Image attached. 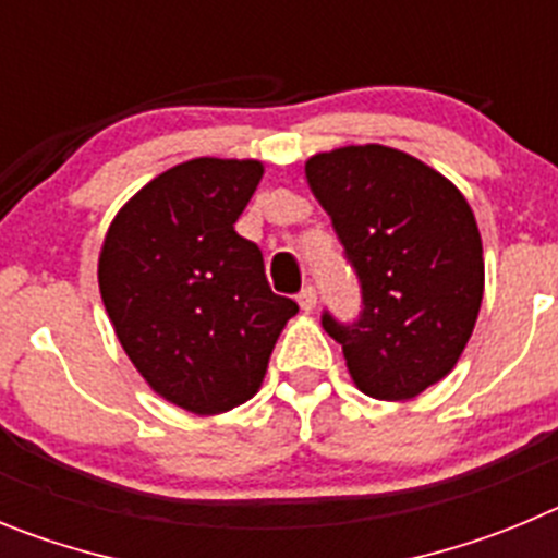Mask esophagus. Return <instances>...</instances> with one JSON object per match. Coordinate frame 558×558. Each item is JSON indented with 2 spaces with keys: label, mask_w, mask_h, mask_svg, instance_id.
I'll list each match as a JSON object with an SVG mask.
<instances>
[{
  "label": "esophagus",
  "mask_w": 558,
  "mask_h": 558,
  "mask_svg": "<svg viewBox=\"0 0 558 558\" xmlns=\"http://www.w3.org/2000/svg\"><path fill=\"white\" fill-rule=\"evenodd\" d=\"M298 303H300V308L305 311V314H311V311L316 308V289H314V286H303V291L298 294Z\"/></svg>",
  "instance_id": "34e87169"
}]
</instances>
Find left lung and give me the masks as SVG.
Here are the masks:
<instances>
[{
	"label": "left lung",
	"mask_w": 558,
	"mask_h": 558,
	"mask_svg": "<svg viewBox=\"0 0 558 558\" xmlns=\"http://www.w3.org/2000/svg\"><path fill=\"white\" fill-rule=\"evenodd\" d=\"M361 283L353 325L325 311L350 378L375 400H409L450 373L484 298V247L464 194L400 149L364 144L305 160Z\"/></svg>",
	"instance_id": "left-lung-1"
}]
</instances>
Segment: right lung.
Here are the masks:
<instances>
[{"label": "right lung", "instance_id": "1", "mask_svg": "<svg viewBox=\"0 0 558 558\" xmlns=\"http://www.w3.org/2000/svg\"><path fill=\"white\" fill-rule=\"evenodd\" d=\"M260 160L194 158L130 197L99 253V294L124 353L160 398L208 416L260 389L298 303L269 289L235 233Z\"/></svg>", "mask_w": 558, "mask_h": 558}]
</instances>
